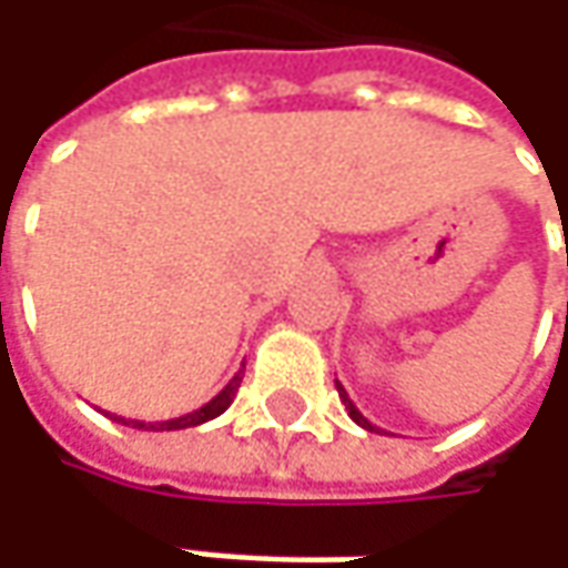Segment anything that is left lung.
I'll return each mask as SVG.
<instances>
[{
	"label": "left lung",
	"mask_w": 568,
	"mask_h": 568,
	"mask_svg": "<svg viewBox=\"0 0 568 568\" xmlns=\"http://www.w3.org/2000/svg\"><path fill=\"white\" fill-rule=\"evenodd\" d=\"M335 385H338L341 404H344V410H347V414H351V420H354V424H357V426H363V429H369V433H379V426H373V424H369V420H366V417H363L361 410H357V404L351 402V395H347V388H344V385H341V382H335Z\"/></svg>",
	"instance_id": "left-lung-1"
}]
</instances>
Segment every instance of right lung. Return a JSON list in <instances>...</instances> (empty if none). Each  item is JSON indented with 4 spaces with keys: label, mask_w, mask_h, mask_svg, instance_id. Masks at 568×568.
I'll list each match as a JSON object with an SVG mask.
<instances>
[{
    "label": "right lung",
    "mask_w": 568,
    "mask_h": 568,
    "mask_svg": "<svg viewBox=\"0 0 568 568\" xmlns=\"http://www.w3.org/2000/svg\"><path fill=\"white\" fill-rule=\"evenodd\" d=\"M240 382H243V369L233 376V379L211 398L207 404H202L199 410H192V414H183V417H173V420H158V424H144V420H125V417H116L120 424L125 426H135V429H186V426H199L207 424V420H214V417H221L224 410H227L233 398H236V392H240Z\"/></svg>",
    "instance_id": "obj_1"
}]
</instances>
